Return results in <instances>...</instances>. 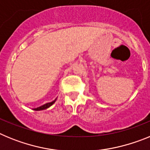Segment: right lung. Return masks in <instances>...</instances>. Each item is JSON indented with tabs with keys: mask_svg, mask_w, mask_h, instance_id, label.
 <instances>
[{
	"mask_svg": "<svg viewBox=\"0 0 150 150\" xmlns=\"http://www.w3.org/2000/svg\"><path fill=\"white\" fill-rule=\"evenodd\" d=\"M55 100H56V99H55V100H54L53 101L50 102V103H47V104H44V105H43V106H40V107H38V108H34V110H42L47 109V108H49L50 106H52V104H54V103H55Z\"/></svg>",
	"mask_w": 150,
	"mask_h": 150,
	"instance_id": "1",
	"label": "right lung"
}]
</instances>
